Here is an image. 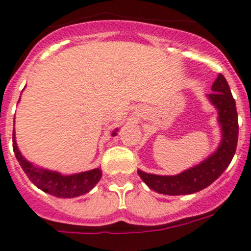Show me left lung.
I'll return each instance as SVG.
<instances>
[{
  "mask_svg": "<svg viewBox=\"0 0 251 251\" xmlns=\"http://www.w3.org/2000/svg\"><path fill=\"white\" fill-rule=\"evenodd\" d=\"M208 94L211 104L215 105L222 127V142L217 151L201 164L190 168L178 176H157L138 171L142 180L154 192L165 195L193 194L209 187L217 180L230 164L236 151L239 134L238 112L235 100L223 75H218Z\"/></svg>",
  "mask_w": 251,
  "mask_h": 251,
  "instance_id": "left-lung-1",
  "label": "left lung"
}]
</instances>
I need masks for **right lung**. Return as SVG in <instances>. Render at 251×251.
Wrapping results in <instances>:
<instances>
[{
	"mask_svg": "<svg viewBox=\"0 0 251 251\" xmlns=\"http://www.w3.org/2000/svg\"><path fill=\"white\" fill-rule=\"evenodd\" d=\"M116 132L117 129L112 133V135H116ZM13 151L29 180L37 188H40L41 190L50 195H54V197L75 198L86 194L89 190L93 189L94 185L100 181V176H102V171L100 168L83 172V173L72 174V176H62L58 172L34 167L32 163L25 159L24 155L18 151L15 139V130H13Z\"/></svg>",
	"mask_w": 251,
	"mask_h": 251,
	"instance_id": "right-lung-1",
	"label": "right lung"
}]
</instances>
